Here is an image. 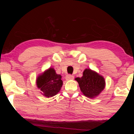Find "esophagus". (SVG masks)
<instances>
[{
	"instance_id": "34e87169",
	"label": "esophagus",
	"mask_w": 134,
	"mask_h": 134,
	"mask_svg": "<svg viewBox=\"0 0 134 134\" xmlns=\"http://www.w3.org/2000/svg\"><path fill=\"white\" fill-rule=\"evenodd\" d=\"M74 79V76L71 75V74H68L66 76H65V79L67 80H72Z\"/></svg>"
}]
</instances>
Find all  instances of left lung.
I'll return each mask as SVG.
<instances>
[{
    "instance_id": "left-lung-1",
    "label": "left lung",
    "mask_w": 134,
    "mask_h": 134,
    "mask_svg": "<svg viewBox=\"0 0 134 134\" xmlns=\"http://www.w3.org/2000/svg\"><path fill=\"white\" fill-rule=\"evenodd\" d=\"M81 92L86 97L94 98L105 89V80L103 77L90 69H86L81 77H77Z\"/></svg>"
}]
</instances>
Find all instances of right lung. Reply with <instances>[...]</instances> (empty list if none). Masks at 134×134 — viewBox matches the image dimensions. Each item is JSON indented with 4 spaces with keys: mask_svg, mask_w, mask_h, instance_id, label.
<instances>
[{
    "mask_svg": "<svg viewBox=\"0 0 134 134\" xmlns=\"http://www.w3.org/2000/svg\"><path fill=\"white\" fill-rule=\"evenodd\" d=\"M36 83L41 93L47 97H51L60 92L63 81L62 76L57 74L55 70L50 67L38 76Z\"/></svg>",
    "mask_w": 134,
    "mask_h": 134,
    "instance_id": "add662e5",
    "label": "right lung"
}]
</instances>
